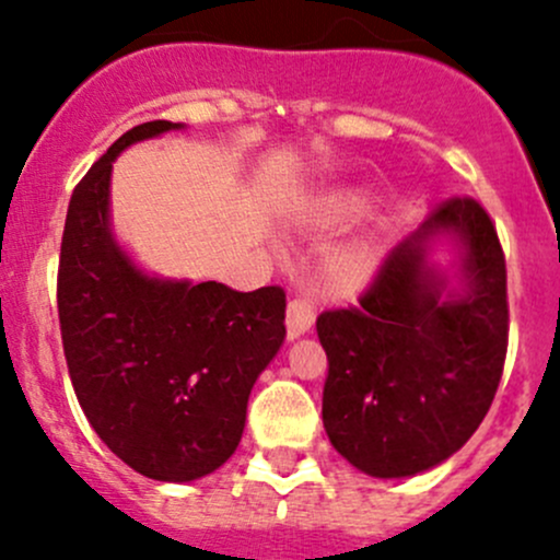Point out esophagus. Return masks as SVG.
<instances>
[{
    "label": "esophagus",
    "mask_w": 560,
    "mask_h": 560,
    "mask_svg": "<svg viewBox=\"0 0 560 560\" xmlns=\"http://www.w3.org/2000/svg\"><path fill=\"white\" fill-rule=\"evenodd\" d=\"M314 325V306L308 301H292L290 306H287V338H301L303 332L312 330Z\"/></svg>",
    "instance_id": "esophagus-1"
}]
</instances>
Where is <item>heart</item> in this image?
<instances>
[{"label":"heart","instance_id":"obj_1","mask_svg":"<svg viewBox=\"0 0 560 560\" xmlns=\"http://www.w3.org/2000/svg\"><path fill=\"white\" fill-rule=\"evenodd\" d=\"M369 211V200L365 195L354 189H338L330 191V195L322 197L319 202L314 206V219L319 224H349V222H358L360 217H365Z\"/></svg>","mask_w":560,"mask_h":560}]
</instances>
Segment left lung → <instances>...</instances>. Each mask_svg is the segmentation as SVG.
<instances>
[{
	"label": "left lung",
	"mask_w": 560,
	"mask_h": 560,
	"mask_svg": "<svg viewBox=\"0 0 560 560\" xmlns=\"http://www.w3.org/2000/svg\"><path fill=\"white\" fill-rule=\"evenodd\" d=\"M458 246V287L427 262ZM327 354V439L369 477L400 479L455 455L488 415L510 338L506 262L488 211L453 197L382 262L360 306L316 316Z\"/></svg>",
	"instance_id": "8db88e82"
}]
</instances>
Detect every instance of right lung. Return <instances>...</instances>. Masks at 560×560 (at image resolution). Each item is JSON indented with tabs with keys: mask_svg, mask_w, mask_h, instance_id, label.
I'll return each instance as SVG.
<instances>
[{
	"mask_svg": "<svg viewBox=\"0 0 560 560\" xmlns=\"http://www.w3.org/2000/svg\"><path fill=\"white\" fill-rule=\"evenodd\" d=\"M184 124L124 132L81 178L61 235L59 325L83 415L113 455L160 482L217 471L241 442L246 404L287 336L281 287L149 276L110 230V171L127 145Z\"/></svg>",
	"mask_w": 560,
	"mask_h": 560,
	"instance_id": "obj_1",
	"label": "right lung"
}]
</instances>
